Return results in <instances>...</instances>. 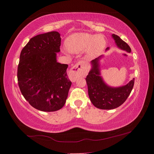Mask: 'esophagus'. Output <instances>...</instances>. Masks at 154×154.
<instances>
[{"instance_id":"obj_1","label":"esophagus","mask_w":154,"mask_h":154,"mask_svg":"<svg viewBox=\"0 0 154 154\" xmlns=\"http://www.w3.org/2000/svg\"><path fill=\"white\" fill-rule=\"evenodd\" d=\"M86 64L83 61H79L71 69L69 73V79L72 81H75L78 77L82 75L85 71Z\"/></svg>"}]
</instances>
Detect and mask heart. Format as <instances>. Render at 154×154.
<instances>
[{
    "mask_svg": "<svg viewBox=\"0 0 154 154\" xmlns=\"http://www.w3.org/2000/svg\"><path fill=\"white\" fill-rule=\"evenodd\" d=\"M65 44L67 50L71 53L77 54L86 50L89 56L94 57L103 50L106 40L102 35L80 32L70 35Z\"/></svg>",
    "mask_w": 154,
    "mask_h": 154,
    "instance_id": "heart-1",
    "label": "heart"
}]
</instances>
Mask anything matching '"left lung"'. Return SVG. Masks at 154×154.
I'll use <instances>...</instances> for the list:
<instances>
[{"mask_svg": "<svg viewBox=\"0 0 154 154\" xmlns=\"http://www.w3.org/2000/svg\"><path fill=\"white\" fill-rule=\"evenodd\" d=\"M112 36L118 48L128 53L131 52L129 45L119 35L112 34ZM109 49L107 48L106 50ZM101 57L102 55L91 62L92 68L85 79L88 87V93L91 103L98 109H114L122 104L128 97L133 89L134 79L130 81L126 85L122 87H112L109 86L104 83L100 76L99 60Z\"/></svg>", "mask_w": 154, "mask_h": 154, "instance_id": "left-lung-1", "label": "left lung"}]
</instances>
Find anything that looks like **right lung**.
<instances>
[{"instance_id": "obj_1", "label": "right lung", "mask_w": 154, "mask_h": 154, "mask_svg": "<svg viewBox=\"0 0 154 154\" xmlns=\"http://www.w3.org/2000/svg\"><path fill=\"white\" fill-rule=\"evenodd\" d=\"M60 34L53 31L35 35L22 49L18 66L19 88L32 106L54 112L64 106L71 85L68 65L57 61Z\"/></svg>"}]
</instances>
